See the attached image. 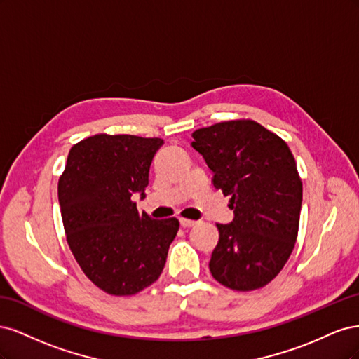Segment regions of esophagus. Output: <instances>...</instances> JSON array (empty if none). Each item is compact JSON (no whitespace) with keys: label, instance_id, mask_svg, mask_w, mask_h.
<instances>
[{"label":"esophagus","instance_id":"obj_1","mask_svg":"<svg viewBox=\"0 0 359 359\" xmlns=\"http://www.w3.org/2000/svg\"><path fill=\"white\" fill-rule=\"evenodd\" d=\"M180 223L182 227H193L194 224H196V222L189 220V219H180Z\"/></svg>","mask_w":359,"mask_h":359}]
</instances>
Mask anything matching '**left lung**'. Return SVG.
<instances>
[{"label":"left lung","instance_id":"obj_1","mask_svg":"<svg viewBox=\"0 0 359 359\" xmlns=\"http://www.w3.org/2000/svg\"><path fill=\"white\" fill-rule=\"evenodd\" d=\"M191 136L235 215L229 224H217L211 274L233 290L264 287L283 269L298 236L297 161L283 139L252 119L217 123Z\"/></svg>","mask_w":359,"mask_h":359}]
</instances>
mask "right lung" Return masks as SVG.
I'll return each mask as SVG.
<instances>
[{
  "label": "right lung",
  "mask_w": 359,
  "mask_h": 359,
  "mask_svg": "<svg viewBox=\"0 0 359 359\" xmlns=\"http://www.w3.org/2000/svg\"><path fill=\"white\" fill-rule=\"evenodd\" d=\"M160 137L94 135L72 147L58 181L64 231L83 274L103 292L128 297L151 286L166 264L180 222L139 212Z\"/></svg>",
  "instance_id": "right-lung-1"
}]
</instances>
